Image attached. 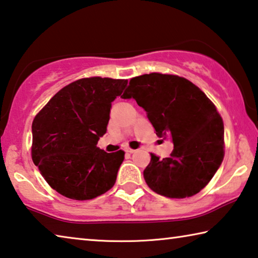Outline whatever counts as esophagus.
I'll use <instances>...</instances> for the list:
<instances>
[{"mask_svg": "<svg viewBox=\"0 0 258 258\" xmlns=\"http://www.w3.org/2000/svg\"><path fill=\"white\" fill-rule=\"evenodd\" d=\"M125 152H127V154H133V152H135V150L134 149H131V148H126Z\"/></svg>", "mask_w": 258, "mask_h": 258, "instance_id": "obj_1", "label": "esophagus"}]
</instances>
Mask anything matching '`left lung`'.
Here are the masks:
<instances>
[{
	"mask_svg": "<svg viewBox=\"0 0 258 258\" xmlns=\"http://www.w3.org/2000/svg\"><path fill=\"white\" fill-rule=\"evenodd\" d=\"M121 98L134 99L156 134L173 140L168 158L151 154L143 171L148 186L168 198L203 190L224 157L223 120L206 94L183 77L151 73L132 78Z\"/></svg>",
	"mask_w": 258,
	"mask_h": 258,
	"instance_id": "left-lung-1",
	"label": "left lung"
}]
</instances>
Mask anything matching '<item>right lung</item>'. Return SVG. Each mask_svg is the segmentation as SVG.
<instances>
[{
    "mask_svg": "<svg viewBox=\"0 0 258 258\" xmlns=\"http://www.w3.org/2000/svg\"><path fill=\"white\" fill-rule=\"evenodd\" d=\"M127 80L91 77L64 86L35 117L34 164L60 195L89 200L110 190L124 160L123 150L97 147L107 132L111 102Z\"/></svg>",
    "mask_w": 258,
    "mask_h": 258,
    "instance_id": "1",
    "label": "right lung"
}]
</instances>
